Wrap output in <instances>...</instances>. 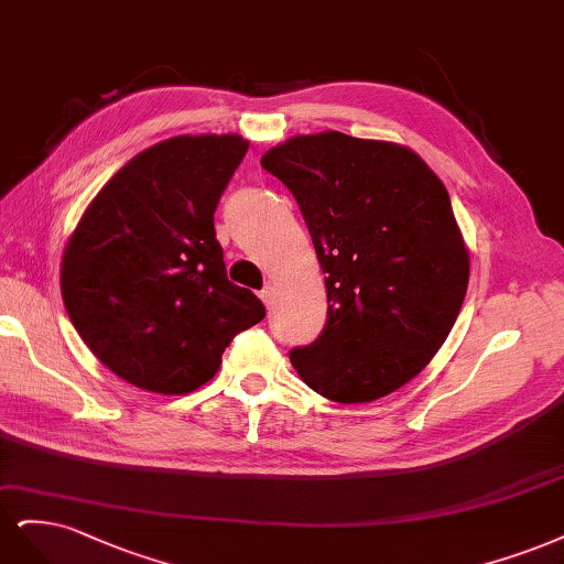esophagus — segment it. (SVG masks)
Listing matches in <instances>:
<instances>
[{
    "label": "esophagus",
    "mask_w": 564,
    "mask_h": 564,
    "mask_svg": "<svg viewBox=\"0 0 564 564\" xmlns=\"http://www.w3.org/2000/svg\"><path fill=\"white\" fill-rule=\"evenodd\" d=\"M260 297H262V302L267 304V306H271L274 304V297H276V288L271 285V283H267L264 288H262V293H260Z\"/></svg>",
    "instance_id": "34e87169"
}]
</instances>
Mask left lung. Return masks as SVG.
Instances as JSON below:
<instances>
[{"mask_svg":"<svg viewBox=\"0 0 564 564\" xmlns=\"http://www.w3.org/2000/svg\"><path fill=\"white\" fill-rule=\"evenodd\" d=\"M293 192L328 290L321 335L290 351L308 389L370 403L443 347L468 285L449 194L403 144L339 131L295 135L262 156Z\"/></svg>","mask_w":564,"mask_h":564,"instance_id":"left-lung-1","label":"left lung"}]
</instances>
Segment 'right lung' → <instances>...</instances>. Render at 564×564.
I'll list each match as a JSON object with an SVG mask.
<instances>
[{"mask_svg":"<svg viewBox=\"0 0 564 564\" xmlns=\"http://www.w3.org/2000/svg\"><path fill=\"white\" fill-rule=\"evenodd\" d=\"M241 135H177L119 169L72 231L63 302L94 356L129 384L180 395L217 372L264 304L227 279L213 213Z\"/></svg>","mask_w":564,"mask_h":564,"instance_id":"1","label":"right lung"}]
</instances>
